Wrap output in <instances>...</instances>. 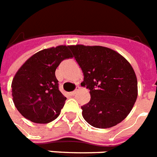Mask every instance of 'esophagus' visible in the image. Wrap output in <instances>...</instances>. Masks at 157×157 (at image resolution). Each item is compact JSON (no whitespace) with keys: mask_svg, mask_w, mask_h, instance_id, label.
Here are the masks:
<instances>
[{"mask_svg":"<svg viewBox=\"0 0 157 157\" xmlns=\"http://www.w3.org/2000/svg\"><path fill=\"white\" fill-rule=\"evenodd\" d=\"M79 88H80L79 86H77V87H76V89H75V91H71V96H75V94L77 93L78 91H79Z\"/></svg>","mask_w":157,"mask_h":157,"instance_id":"34e87169","label":"esophagus"}]
</instances>
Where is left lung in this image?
<instances>
[{"label":"left lung","instance_id":"obj_1","mask_svg":"<svg viewBox=\"0 0 157 157\" xmlns=\"http://www.w3.org/2000/svg\"><path fill=\"white\" fill-rule=\"evenodd\" d=\"M83 73L81 86L90 90L91 100L82 105L85 121L96 128H109L130 113L138 96L132 66L118 52L102 46H70Z\"/></svg>","mask_w":157,"mask_h":157}]
</instances>
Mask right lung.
<instances>
[{
  "label": "right lung",
  "mask_w": 157,
  "mask_h": 157,
  "mask_svg": "<svg viewBox=\"0 0 157 157\" xmlns=\"http://www.w3.org/2000/svg\"><path fill=\"white\" fill-rule=\"evenodd\" d=\"M72 57L70 46L60 45L41 50L25 62L12 82L15 107L36 123H48L60 114L66 96L59 91L55 71L65 59Z\"/></svg>",
  "instance_id": "1"
}]
</instances>
